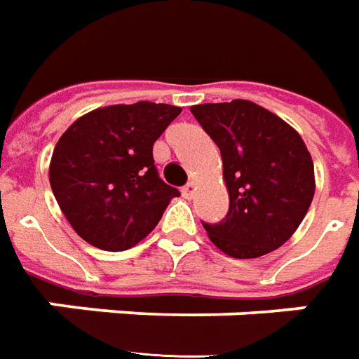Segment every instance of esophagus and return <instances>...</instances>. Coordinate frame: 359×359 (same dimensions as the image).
<instances>
[{
  "label": "esophagus",
  "instance_id": "34e87169",
  "mask_svg": "<svg viewBox=\"0 0 359 359\" xmlns=\"http://www.w3.org/2000/svg\"><path fill=\"white\" fill-rule=\"evenodd\" d=\"M194 192H196V182H194V180H190L188 184L182 187V196L184 198H192L194 196Z\"/></svg>",
  "mask_w": 359,
  "mask_h": 359
}]
</instances>
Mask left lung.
<instances>
[{
  "label": "left lung",
  "mask_w": 359,
  "mask_h": 359,
  "mask_svg": "<svg viewBox=\"0 0 359 359\" xmlns=\"http://www.w3.org/2000/svg\"><path fill=\"white\" fill-rule=\"evenodd\" d=\"M190 112L222 151L229 192L227 215L202 223L208 237L233 258H257L282 247L315 194L313 159L302 136L243 99L196 104Z\"/></svg>",
  "instance_id": "obj_1"
}]
</instances>
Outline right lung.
<instances>
[{
    "mask_svg": "<svg viewBox=\"0 0 359 359\" xmlns=\"http://www.w3.org/2000/svg\"><path fill=\"white\" fill-rule=\"evenodd\" d=\"M180 107L140 101L75 120L57 140L50 187L77 235L102 250H126L154 231L171 198L154 144Z\"/></svg>",
    "mask_w": 359,
    "mask_h": 359,
    "instance_id": "obj_1",
    "label": "right lung"
}]
</instances>
